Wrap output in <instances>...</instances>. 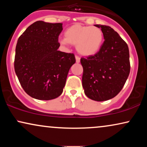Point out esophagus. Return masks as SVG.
<instances>
[{
  "instance_id": "34e87169",
  "label": "esophagus",
  "mask_w": 147,
  "mask_h": 147,
  "mask_svg": "<svg viewBox=\"0 0 147 147\" xmlns=\"http://www.w3.org/2000/svg\"><path fill=\"white\" fill-rule=\"evenodd\" d=\"M76 63H80V57L79 56L76 55Z\"/></svg>"
}]
</instances>
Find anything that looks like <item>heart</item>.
I'll return each mask as SVG.
<instances>
[{
	"instance_id": "heart-1",
	"label": "heart",
	"mask_w": 147,
	"mask_h": 147,
	"mask_svg": "<svg viewBox=\"0 0 147 147\" xmlns=\"http://www.w3.org/2000/svg\"><path fill=\"white\" fill-rule=\"evenodd\" d=\"M65 38L59 40L62 45H76L78 53L84 56H92L99 51L104 41L103 32L95 26L75 24L65 30Z\"/></svg>"
}]
</instances>
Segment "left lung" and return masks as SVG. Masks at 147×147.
<instances>
[{
    "mask_svg": "<svg viewBox=\"0 0 147 147\" xmlns=\"http://www.w3.org/2000/svg\"><path fill=\"white\" fill-rule=\"evenodd\" d=\"M103 32L104 41L99 51L82 57V86L91 100L106 101L117 95L130 74L129 50L117 32L109 26L94 25Z\"/></svg>",
    "mask_w": 147,
    "mask_h": 147,
    "instance_id": "8db88e82",
    "label": "left lung"
}]
</instances>
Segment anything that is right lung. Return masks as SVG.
<instances>
[{
	"instance_id": "add662e5",
	"label": "right lung",
	"mask_w": 147,
	"mask_h": 147,
	"mask_svg": "<svg viewBox=\"0 0 147 147\" xmlns=\"http://www.w3.org/2000/svg\"><path fill=\"white\" fill-rule=\"evenodd\" d=\"M62 23L38 21L20 36L15 50V71L22 88L31 97L53 100L63 92L73 53L58 51Z\"/></svg>"
}]
</instances>
